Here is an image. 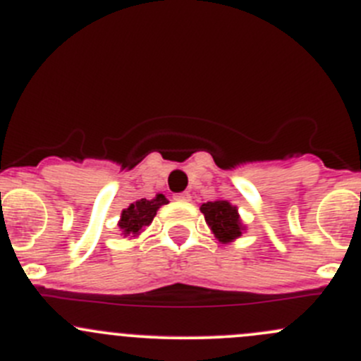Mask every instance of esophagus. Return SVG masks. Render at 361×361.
Instances as JSON below:
<instances>
[{
  "mask_svg": "<svg viewBox=\"0 0 361 361\" xmlns=\"http://www.w3.org/2000/svg\"><path fill=\"white\" fill-rule=\"evenodd\" d=\"M173 197H174V201H183V202L190 201V194H188V192H181V194H174Z\"/></svg>",
  "mask_w": 361,
  "mask_h": 361,
  "instance_id": "obj_1",
  "label": "esophagus"
}]
</instances>
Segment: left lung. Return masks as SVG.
<instances>
[{"label": "left lung", "mask_w": 361, "mask_h": 361, "mask_svg": "<svg viewBox=\"0 0 361 361\" xmlns=\"http://www.w3.org/2000/svg\"><path fill=\"white\" fill-rule=\"evenodd\" d=\"M201 212L204 215L206 224L219 241L231 243L241 236V231L245 227L241 224L240 215H238V208L231 202L224 201V199L204 202V204H201Z\"/></svg>", "instance_id": "obj_1"}]
</instances>
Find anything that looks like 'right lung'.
<instances>
[{"label": "right lung", "mask_w": 361, "mask_h": 361, "mask_svg": "<svg viewBox=\"0 0 361 361\" xmlns=\"http://www.w3.org/2000/svg\"><path fill=\"white\" fill-rule=\"evenodd\" d=\"M162 204H167V199L164 194H157L149 201L148 199H139L121 212L118 226L123 231L125 236H137L146 226L152 224V220L157 215V209Z\"/></svg>", "instance_id": "right-lung-1"}]
</instances>
